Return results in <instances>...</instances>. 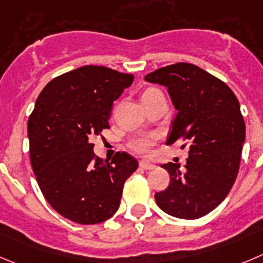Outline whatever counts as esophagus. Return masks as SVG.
Segmentation results:
<instances>
[{
  "label": "esophagus",
  "mask_w": 263,
  "mask_h": 263,
  "mask_svg": "<svg viewBox=\"0 0 263 263\" xmlns=\"http://www.w3.org/2000/svg\"><path fill=\"white\" fill-rule=\"evenodd\" d=\"M139 166H141L142 169H144V171H151V169L155 167V165L149 161H141L139 162Z\"/></svg>",
  "instance_id": "34e87169"
}]
</instances>
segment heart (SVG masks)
Instances as JSON below:
<instances>
[{"label":"heart","mask_w":263,"mask_h":263,"mask_svg":"<svg viewBox=\"0 0 263 263\" xmlns=\"http://www.w3.org/2000/svg\"><path fill=\"white\" fill-rule=\"evenodd\" d=\"M156 89H148L144 91V94L151 92ZM155 143V138L152 136H137L129 141V147L133 149L134 152L139 155H146L151 151L152 146Z\"/></svg>","instance_id":"1"}]
</instances>
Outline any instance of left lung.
Instances as JSON below:
<instances>
[{
  "label": "left lung",
  "mask_w": 263,
  "mask_h": 263,
  "mask_svg": "<svg viewBox=\"0 0 263 263\" xmlns=\"http://www.w3.org/2000/svg\"><path fill=\"white\" fill-rule=\"evenodd\" d=\"M144 80L164 85L178 111L166 144L178 139L190 144L184 171L179 164L162 165L171 183L155 200L177 218H200L223 201L237 177L246 141L239 101L223 81L195 64L162 67Z\"/></svg>",
  "instance_id": "8db88e82"
}]
</instances>
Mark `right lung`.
Returning a JSON list of instances; mask_svg holds the SVG:
<instances>
[{"mask_svg": "<svg viewBox=\"0 0 263 263\" xmlns=\"http://www.w3.org/2000/svg\"><path fill=\"white\" fill-rule=\"evenodd\" d=\"M133 74L84 66L55 77L40 92L28 120L29 156L37 183L54 211L80 224L111 218L122 187L138 167L126 152L96 156L91 138L108 129L114 102Z\"/></svg>", "mask_w": 263, "mask_h": 263, "instance_id": "obj_1", "label": "right lung"}]
</instances>
